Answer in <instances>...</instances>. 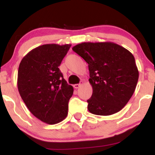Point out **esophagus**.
Instances as JSON below:
<instances>
[{"mask_svg":"<svg viewBox=\"0 0 155 155\" xmlns=\"http://www.w3.org/2000/svg\"><path fill=\"white\" fill-rule=\"evenodd\" d=\"M82 85V82L79 83V84H74V87L75 89H78L79 87H81Z\"/></svg>","mask_w":155,"mask_h":155,"instance_id":"34e87169","label":"esophagus"}]
</instances>
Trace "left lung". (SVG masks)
Segmentation results:
<instances>
[{
  "instance_id": "left-lung-1",
  "label": "left lung",
  "mask_w": 155,
  "mask_h": 155,
  "mask_svg": "<svg viewBox=\"0 0 155 155\" xmlns=\"http://www.w3.org/2000/svg\"><path fill=\"white\" fill-rule=\"evenodd\" d=\"M73 51L88 63L92 95L90 113L101 116L120 111L136 90L138 71L130 51L113 42H84Z\"/></svg>"
}]
</instances>
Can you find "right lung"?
Masks as SVG:
<instances>
[{"label": "right lung", "mask_w": 155, "mask_h": 155, "mask_svg": "<svg viewBox=\"0 0 155 155\" xmlns=\"http://www.w3.org/2000/svg\"><path fill=\"white\" fill-rule=\"evenodd\" d=\"M71 44H44L32 49L19 64L17 87L29 111L42 122L54 124L66 118L74 92L59 67Z\"/></svg>", "instance_id": "obj_1"}]
</instances>
